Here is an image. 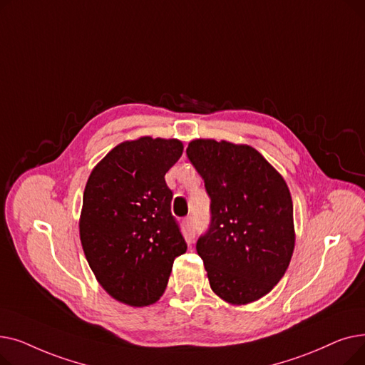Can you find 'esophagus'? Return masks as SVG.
Masks as SVG:
<instances>
[{"label": "esophagus", "instance_id": "34e87169", "mask_svg": "<svg viewBox=\"0 0 365 365\" xmlns=\"http://www.w3.org/2000/svg\"><path fill=\"white\" fill-rule=\"evenodd\" d=\"M183 225H185V229H186V231H187V235H189V237H194V235H195V225H194V217H192V216L186 217V219H185V222H183Z\"/></svg>", "mask_w": 365, "mask_h": 365}]
</instances>
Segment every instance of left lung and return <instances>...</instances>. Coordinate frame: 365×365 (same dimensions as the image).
<instances>
[{"mask_svg": "<svg viewBox=\"0 0 365 365\" xmlns=\"http://www.w3.org/2000/svg\"><path fill=\"white\" fill-rule=\"evenodd\" d=\"M186 155L212 200L210 227L197 241L210 287L231 304L259 300L284 277L293 256L289 186L248 145L195 139Z\"/></svg>", "mask_w": 365, "mask_h": 365, "instance_id": "obj_1", "label": "left lung"}]
</instances>
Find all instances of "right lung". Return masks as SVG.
<instances>
[{
	"mask_svg": "<svg viewBox=\"0 0 365 365\" xmlns=\"http://www.w3.org/2000/svg\"><path fill=\"white\" fill-rule=\"evenodd\" d=\"M182 152L178 139L127 140L87 180L80 217L83 250L96 279L121 303L136 308L155 303L173 262L186 252L164 179Z\"/></svg>",
	"mask_w": 365,
	"mask_h": 365,
	"instance_id": "right-lung-1",
	"label": "right lung"
}]
</instances>
